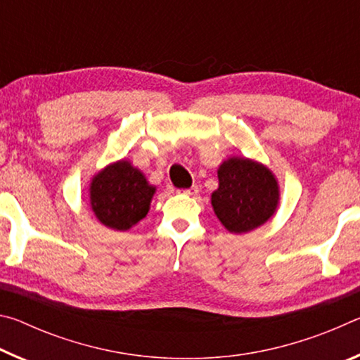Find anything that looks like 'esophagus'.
I'll list each match as a JSON object with an SVG mask.
<instances>
[{"instance_id":"obj_1","label":"esophagus","mask_w":360,"mask_h":360,"mask_svg":"<svg viewBox=\"0 0 360 360\" xmlns=\"http://www.w3.org/2000/svg\"><path fill=\"white\" fill-rule=\"evenodd\" d=\"M179 193H184V195H197L198 193V186H192L188 188H184V191H178Z\"/></svg>"}]
</instances>
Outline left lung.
Listing matches in <instances>:
<instances>
[{"label": "left lung", "mask_w": 360, "mask_h": 360, "mask_svg": "<svg viewBox=\"0 0 360 360\" xmlns=\"http://www.w3.org/2000/svg\"><path fill=\"white\" fill-rule=\"evenodd\" d=\"M219 187L211 205L230 233H248L264 225L279 205L276 176L264 163L246 157H229L217 168Z\"/></svg>", "instance_id": "1"}]
</instances>
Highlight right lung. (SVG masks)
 <instances>
[{"label":"right lung","mask_w":360,"mask_h":360,"mask_svg":"<svg viewBox=\"0 0 360 360\" xmlns=\"http://www.w3.org/2000/svg\"><path fill=\"white\" fill-rule=\"evenodd\" d=\"M155 191L130 160H117L90 181V208L105 227L125 231L148 214Z\"/></svg>","instance_id":"1"}]
</instances>
